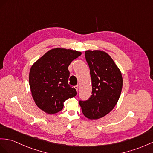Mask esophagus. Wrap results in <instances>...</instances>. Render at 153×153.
<instances>
[{
	"instance_id": "esophagus-1",
	"label": "esophagus",
	"mask_w": 153,
	"mask_h": 153,
	"mask_svg": "<svg viewBox=\"0 0 153 153\" xmlns=\"http://www.w3.org/2000/svg\"><path fill=\"white\" fill-rule=\"evenodd\" d=\"M74 88L76 89V91H78V90H79V85H75V86H74Z\"/></svg>"
}]
</instances>
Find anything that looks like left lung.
Wrapping results in <instances>:
<instances>
[{
  "mask_svg": "<svg viewBox=\"0 0 153 153\" xmlns=\"http://www.w3.org/2000/svg\"><path fill=\"white\" fill-rule=\"evenodd\" d=\"M85 59L90 69L92 95L79 105L83 114L89 120L105 116L116 105L123 87L121 71L108 54L102 51L88 50Z\"/></svg>",
  "mask_w": 153,
  "mask_h": 153,
  "instance_id": "left-lung-1",
  "label": "left lung"
}]
</instances>
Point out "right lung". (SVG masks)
<instances>
[{
	"label": "right lung",
	"instance_id": "1",
	"mask_svg": "<svg viewBox=\"0 0 153 153\" xmlns=\"http://www.w3.org/2000/svg\"><path fill=\"white\" fill-rule=\"evenodd\" d=\"M81 52L63 48H53L33 64L29 73L32 97L39 108L48 114L59 112L64 102L76 95L68 84V67Z\"/></svg>",
	"mask_w": 153,
	"mask_h": 153
}]
</instances>
